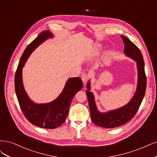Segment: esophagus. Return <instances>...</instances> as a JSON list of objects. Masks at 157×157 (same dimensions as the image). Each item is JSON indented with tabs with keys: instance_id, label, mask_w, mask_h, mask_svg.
Here are the masks:
<instances>
[{
	"instance_id": "1",
	"label": "esophagus",
	"mask_w": 157,
	"mask_h": 157,
	"mask_svg": "<svg viewBox=\"0 0 157 157\" xmlns=\"http://www.w3.org/2000/svg\"><path fill=\"white\" fill-rule=\"evenodd\" d=\"M89 79V77L87 74H84L82 76V80L84 84H86Z\"/></svg>"
}]
</instances>
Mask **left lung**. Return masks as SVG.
<instances>
[{"instance_id":"obj_1","label":"left lung","mask_w":157,"mask_h":157,"mask_svg":"<svg viewBox=\"0 0 157 157\" xmlns=\"http://www.w3.org/2000/svg\"><path fill=\"white\" fill-rule=\"evenodd\" d=\"M121 36L124 43V54L135 60L137 63L138 80L134 97L126 105L119 109L107 113H100L97 109L93 93L90 92V81L87 84L88 90L86 91L92 122L97 126L107 128H113L122 126L135 116L144 98L147 86L144 61L140 50L127 37L123 35Z\"/></svg>"}]
</instances>
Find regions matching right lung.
Segmentation results:
<instances>
[{
	"instance_id": "right-lung-1",
	"label": "right lung",
	"mask_w": 157,
	"mask_h": 157,
	"mask_svg": "<svg viewBox=\"0 0 157 157\" xmlns=\"http://www.w3.org/2000/svg\"><path fill=\"white\" fill-rule=\"evenodd\" d=\"M52 37L53 35L50 31H44L27 46L21 56L15 75L16 94L23 115L33 125L47 129H54L63 124L75 94L83 86L80 78H70L66 82L62 92L53 101L37 104L28 97L23 85L22 68L32 52L46 39Z\"/></svg>"
}]
</instances>
